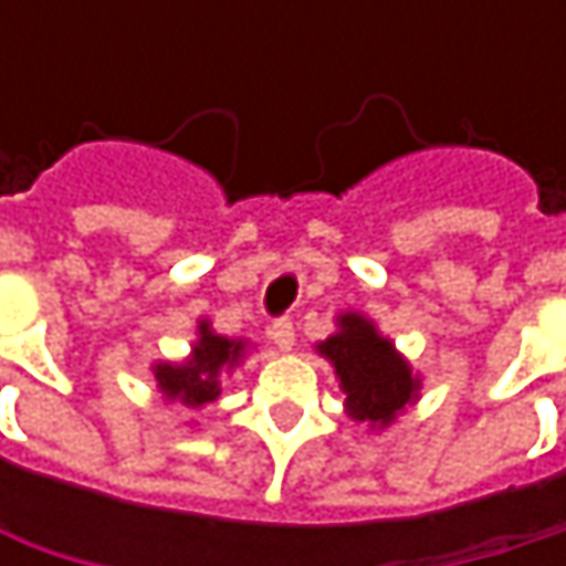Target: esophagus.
Segmentation results:
<instances>
[{
	"instance_id": "34e87169",
	"label": "esophagus",
	"mask_w": 566,
	"mask_h": 566,
	"mask_svg": "<svg viewBox=\"0 0 566 566\" xmlns=\"http://www.w3.org/2000/svg\"><path fill=\"white\" fill-rule=\"evenodd\" d=\"M269 337H272V344H275L279 350H291V347H294V321H291V317L272 321Z\"/></svg>"
}]
</instances>
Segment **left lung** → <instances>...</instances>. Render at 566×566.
Segmentation results:
<instances>
[{
	"label": "left lung",
	"instance_id": "1",
	"mask_svg": "<svg viewBox=\"0 0 566 566\" xmlns=\"http://www.w3.org/2000/svg\"><path fill=\"white\" fill-rule=\"evenodd\" d=\"M321 354L334 364L347 406L360 422L387 426L416 396V380L396 357L394 344L360 314H344L340 331L321 344Z\"/></svg>",
	"mask_w": 566,
	"mask_h": 566
}]
</instances>
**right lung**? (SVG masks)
I'll use <instances>...</instances> for the list:
<instances>
[{
  "label": "right lung",
  "mask_w": 566,
  "mask_h": 566,
  "mask_svg": "<svg viewBox=\"0 0 566 566\" xmlns=\"http://www.w3.org/2000/svg\"><path fill=\"white\" fill-rule=\"evenodd\" d=\"M242 357V340H226L212 334L206 324H199V344L192 347V360L182 367L160 364L157 384L172 399H182L186 406H202L219 396V370L232 367Z\"/></svg>",
  "instance_id": "add662e5"
}]
</instances>
